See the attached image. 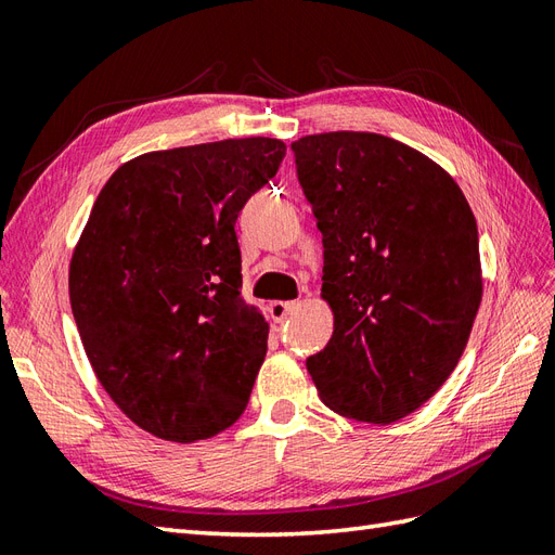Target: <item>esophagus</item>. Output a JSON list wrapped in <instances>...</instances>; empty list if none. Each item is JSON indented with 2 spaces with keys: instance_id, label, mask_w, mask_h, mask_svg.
Instances as JSON below:
<instances>
[{
  "instance_id": "1",
  "label": "esophagus",
  "mask_w": 555,
  "mask_h": 555,
  "mask_svg": "<svg viewBox=\"0 0 555 555\" xmlns=\"http://www.w3.org/2000/svg\"><path fill=\"white\" fill-rule=\"evenodd\" d=\"M297 307V302H283V300H274L269 302V314H272L274 321H283L288 314H293V309Z\"/></svg>"
}]
</instances>
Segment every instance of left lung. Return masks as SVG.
Wrapping results in <instances>:
<instances>
[{"label":"left lung","mask_w":555,"mask_h":555,"mask_svg":"<svg viewBox=\"0 0 555 555\" xmlns=\"http://www.w3.org/2000/svg\"><path fill=\"white\" fill-rule=\"evenodd\" d=\"M323 234L333 337L307 359L337 415L389 424L460 363L482 297L478 227L460 184L403 142L361 131L293 142Z\"/></svg>","instance_id":"1"}]
</instances>
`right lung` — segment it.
<instances>
[{
    "instance_id": "1",
    "label": "right lung",
    "mask_w": 555,
    "mask_h": 555,
    "mask_svg": "<svg viewBox=\"0 0 555 555\" xmlns=\"http://www.w3.org/2000/svg\"><path fill=\"white\" fill-rule=\"evenodd\" d=\"M283 156L276 138L147 152L95 198L69 302L103 389L156 438L194 443L246 410L269 325L241 295L234 224Z\"/></svg>"
}]
</instances>
